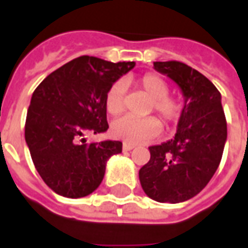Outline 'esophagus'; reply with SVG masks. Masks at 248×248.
I'll list each match as a JSON object with an SVG mask.
<instances>
[{"label": "esophagus", "instance_id": "1", "mask_svg": "<svg viewBox=\"0 0 248 248\" xmlns=\"http://www.w3.org/2000/svg\"><path fill=\"white\" fill-rule=\"evenodd\" d=\"M122 147H124V150L129 151V150H133V149L135 147V145H131V143H127V142H124Z\"/></svg>", "mask_w": 248, "mask_h": 248}]
</instances>
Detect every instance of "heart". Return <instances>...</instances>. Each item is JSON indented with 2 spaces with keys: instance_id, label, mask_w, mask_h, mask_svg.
<instances>
[{
  "instance_id": "b5f03b06",
  "label": "heart",
  "mask_w": 248,
  "mask_h": 248,
  "mask_svg": "<svg viewBox=\"0 0 248 248\" xmlns=\"http://www.w3.org/2000/svg\"><path fill=\"white\" fill-rule=\"evenodd\" d=\"M140 89L151 98V110H155L165 122H175L182 113V103L179 99L170 97V86L161 76L154 73H147L140 78ZM124 93L126 86L124 81L114 82L108 87L105 95V106L108 114L118 115L124 108ZM162 130L161 121L155 117L135 118L126 115L117 119L111 124V133L115 138L127 143H143L159 135Z\"/></svg>"
}]
</instances>
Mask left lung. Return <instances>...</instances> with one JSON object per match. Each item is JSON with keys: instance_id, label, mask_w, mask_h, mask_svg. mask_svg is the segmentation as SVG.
Listing matches in <instances>:
<instances>
[{"instance_id": "obj_1", "label": "left lung", "mask_w": 248, "mask_h": 248, "mask_svg": "<svg viewBox=\"0 0 248 248\" xmlns=\"http://www.w3.org/2000/svg\"><path fill=\"white\" fill-rule=\"evenodd\" d=\"M154 69L181 87L185 106L175 137L149 147L150 161L140 170V186L156 202H185L202 191L217 171L227 122L220 93L199 71L179 61L154 62Z\"/></svg>"}]
</instances>
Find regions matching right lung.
<instances>
[{"mask_svg":"<svg viewBox=\"0 0 248 248\" xmlns=\"http://www.w3.org/2000/svg\"><path fill=\"white\" fill-rule=\"evenodd\" d=\"M135 62L82 56L53 71L31 95L25 140L37 171L58 195L82 198L101 185L106 162L122 142L86 143L87 133L108 129L105 95Z\"/></svg>","mask_w":248,"mask_h":248,"instance_id":"obj_1","label":"right lung"}]
</instances>
